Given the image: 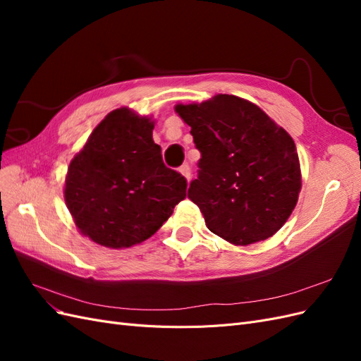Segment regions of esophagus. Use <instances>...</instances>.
Masks as SVG:
<instances>
[{"label":"esophagus","instance_id":"obj_1","mask_svg":"<svg viewBox=\"0 0 361 361\" xmlns=\"http://www.w3.org/2000/svg\"><path fill=\"white\" fill-rule=\"evenodd\" d=\"M179 171L182 173V176L187 179V180L191 179V169H190L188 164H183V166L179 169Z\"/></svg>","mask_w":361,"mask_h":361}]
</instances>
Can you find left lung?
I'll return each mask as SVG.
<instances>
[{"mask_svg":"<svg viewBox=\"0 0 361 361\" xmlns=\"http://www.w3.org/2000/svg\"><path fill=\"white\" fill-rule=\"evenodd\" d=\"M174 110L191 126L202 155L188 199L200 207L207 228L235 245L274 235L301 190L292 137L257 105L233 94Z\"/></svg>","mask_w":361,"mask_h":361,"instance_id":"1","label":"left lung"}]
</instances>
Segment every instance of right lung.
<instances>
[{
  "label": "right lung",
  "instance_id": "add662e5",
  "mask_svg": "<svg viewBox=\"0 0 361 361\" xmlns=\"http://www.w3.org/2000/svg\"><path fill=\"white\" fill-rule=\"evenodd\" d=\"M155 123L111 111L71 161L64 200L80 232L108 248L146 241L187 195V179L164 166Z\"/></svg>",
  "mask_w": 361,
  "mask_h": 361
}]
</instances>
